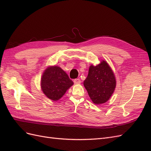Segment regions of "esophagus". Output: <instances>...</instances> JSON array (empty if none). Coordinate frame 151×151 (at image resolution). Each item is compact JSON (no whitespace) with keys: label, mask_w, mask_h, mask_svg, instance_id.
Here are the masks:
<instances>
[{"label":"esophagus","mask_w":151,"mask_h":151,"mask_svg":"<svg viewBox=\"0 0 151 151\" xmlns=\"http://www.w3.org/2000/svg\"><path fill=\"white\" fill-rule=\"evenodd\" d=\"M74 83L76 84H80L81 83V80H80V79H76L74 80Z\"/></svg>","instance_id":"34e87169"}]
</instances>
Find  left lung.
I'll list each match as a JSON object with an SVG mask.
<instances>
[{
    "instance_id": "obj_1",
    "label": "left lung",
    "mask_w": 151,
    "mask_h": 151,
    "mask_svg": "<svg viewBox=\"0 0 151 151\" xmlns=\"http://www.w3.org/2000/svg\"><path fill=\"white\" fill-rule=\"evenodd\" d=\"M116 84L115 74L106 61L91 65L84 86L91 99L95 104H101L111 98Z\"/></svg>"
}]
</instances>
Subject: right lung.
<instances>
[{
    "instance_id": "1",
    "label": "right lung",
    "mask_w": 151,
    "mask_h": 151,
    "mask_svg": "<svg viewBox=\"0 0 151 151\" xmlns=\"http://www.w3.org/2000/svg\"><path fill=\"white\" fill-rule=\"evenodd\" d=\"M73 84L66 72L57 65L48 67L41 78L43 93L53 101L60 99Z\"/></svg>"
}]
</instances>
